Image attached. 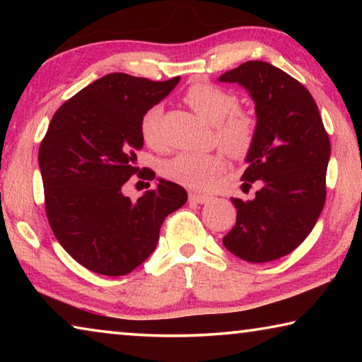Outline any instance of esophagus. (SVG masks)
<instances>
[{"instance_id": "esophagus-1", "label": "esophagus", "mask_w": 362, "mask_h": 362, "mask_svg": "<svg viewBox=\"0 0 362 362\" xmlns=\"http://www.w3.org/2000/svg\"><path fill=\"white\" fill-rule=\"evenodd\" d=\"M211 199H212L211 196L203 194V193H196V192L189 193V201H192V203H196V204H206V203H209Z\"/></svg>"}]
</instances>
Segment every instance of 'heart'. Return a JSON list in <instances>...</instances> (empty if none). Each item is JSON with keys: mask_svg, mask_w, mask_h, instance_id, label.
Instances as JSON below:
<instances>
[{"mask_svg": "<svg viewBox=\"0 0 362 362\" xmlns=\"http://www.w3.org/2000/svg\"><path fill=\"white\" fill-rule=\"evenodd\" d=\"M189 107L204 119L216 124L218 144L231 155H241L252 144L255 121L244 110L236 108L235 94L207 83H194L183 95ZM163 108L153 105L140 119V136L148 146L159 145L158 126ZM225 159L220 153L182 151L163 163V174L189 188H209L216 177L223 173Z\"/></svg>", "mask_w": 362, "mask_h": 362, "instance_id": "1", "label": "heart"}]
</instances>
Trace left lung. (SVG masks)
Returning <instances> with one entry per match:
<instances>
[{
    "instance_id": "left-lung-1",
    "label": "left lung",
    "mask_w": 362,
    "mask_h": 362,
    "mask_svg": "<svg viewBox=\"0 0 362 362\" xmlns=\"http://www.w3.org/2000/svg\"><path fill=\"white\" fill-rule=\"evenodd\" d=\"M218 81L240 84L255 103V134L241 188L260 185L254 199L231 198L236 223L223 246L250 263L281 259L305 241L320 218L329 136L308 89L268 62L249 60Z\"/></svg>"
}]
</instances>
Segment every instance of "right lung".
Returning a JSON list of instances; mask_svg holds the SVG:
<instances>
[{"label": "right lung", "mask_w": 362, "mask_h": 362, "mask_svg": "<svg viewBox=\"0 0 362 362\" xmlns=\"http://www.w3.org/2000/svg\"><path fill=\"white\" fill-rule=\"evenodd\" d=\"M179 81L110 73L52 116L38 153L47 220L62 247L90 272L122 276L142 265L164 218L187 203L185 188L164 179L137 201L122 193L139 173L140 119Z\"/></svg>", "instance_id": "obj_1"}]
</instances>
